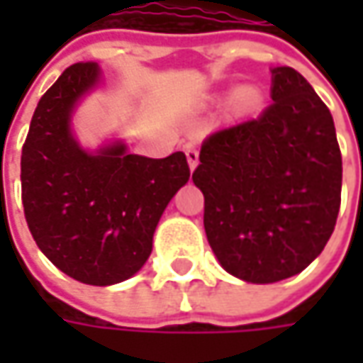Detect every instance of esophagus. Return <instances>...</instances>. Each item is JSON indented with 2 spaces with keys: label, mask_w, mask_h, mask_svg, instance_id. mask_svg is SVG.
I'll return each instance as SVG.
<instances>
[{
  "label": "esophagus",
  "mask_w": 363,
  "mask_h": 363,
  "mask_svg": "<svg viewBox=\"0 0 363 363\" xmlns=\"http://www.w3.org/2000/svg\"><path fill=\"white\" fill-rule=\"evenodd\" d=\"M184 151H186V157H188L189 169H196V167H198V161H200V153H198L196 143H186V145H184Z\"/></svg>",
  "instance_id": "obj_1"
}]
</instances>
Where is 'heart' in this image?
<instances>
[{"mask_svg":"<svg viewBox=\"0 0 363 363\" xmlns=\"http://www.w3.org/2000/svg\"><path fill=\"white\" fill-rule=\"evenodd\" d=\"M232 105L240 113H250L260 105V92L255 86H240L232 96Z\"/></svg>","mask_w":363,"mask_h":363,"instance_id":"b5f03b06","label":"heart"}]
</instances>
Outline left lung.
Returning a JSON list of instances; mask_svg holds the SVG:
<instances>
[{
    "mask_svg": "<svg viewBox=\"0 0 363 363\" xmlns=\"http://www.w3.org/2000/svg\"><path fill=\"white\" fill-rule=\"evenodd\" d=\"M272 103L257 119L206 137L191 175L220 264L248 283H277L325 248L342 203V151L313 86L272 68Z\"/></svg>",
    "mask_w": 363,
    "mask_h": 363,
    "instance_id": "1",
    "label": "left lung"
}]
</instances>
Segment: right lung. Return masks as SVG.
Returning <instances> with one entry per match:
<instances>
[{
    "instance_id": "add662e5",
    "label": "right lung",
    "mask_w": 363,
    "mask_h": 363,
    "mask_svg": "<svg viewBox=\"0 0 363 363\" xmlns=\"http://www.w3.org/2000/svg\"><path fill=\"white\" fill-rule=\"evenodd\" d=\"M96 62L68 66L35 106L21 149V202L38 248L68 277L106 286L139 271L163 210L189 179L182 151L151 160L113 143L96 153L70 131L77 103L99 84Z\"/></svg>"
}]
</instances>
